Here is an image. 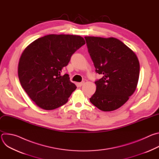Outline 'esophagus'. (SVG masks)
<instances>
[{
	"label": "esophagus",
	"mask_w": 159,
	"mask_h": 159,
	"mask_svg": "<svg viewBox=\"0 0 159 159\" xmlns=\"http://www.w3.org/2000/svg\"><path fill=\"white\" fill-rule=\"evenodd\" d=\"M84 83H85V82H84V81H82V82H79V83L78 84V85H79V87H81V86H82V85L84 84Z\"/></svg>",
	"instance_id": "esophagus-1"
}]
</instances>
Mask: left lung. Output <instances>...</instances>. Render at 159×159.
I'll list each match as a JSON object with an SVG mask.
<instances>
[{
	"label": "left lung",
	"instance_id": "obj_1",
	"mask_svg": "<svg viewBox=\"0 0 159 159\" xmlns=\"http://www.w3.org/2000/svg\"><path fill=\"white\" fill-rule=\"evenodd\" d=\"M89 53L101 75L96 80V93L90 98L103 111H114L123 106L137 88L140 63L135 53L115 38L85 37Z\"/></svg>",
	"mask_w": 159,
	"mask_h": 159
}]
</instances>
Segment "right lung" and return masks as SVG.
<instances>
[{
  "label": "right lung",
  "mask_w": 159,
  "mask_h": 159,
  "mask_svg": "<svg viewBox=\"0 0 159 159\" xmlns=\"http://www.w3.org/2000/svg\"><path fill=\"white\" fill-rule=\"evenodd\" d=\"M85 43L80 36L49 34L36 39L22 52L18 65L19 79L39 107L52 110L67 102L77 87L69 75L61 73Z\"/></svg>",
  "instance_id": "right-lung-1"
}]
</instances>
